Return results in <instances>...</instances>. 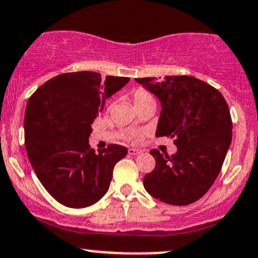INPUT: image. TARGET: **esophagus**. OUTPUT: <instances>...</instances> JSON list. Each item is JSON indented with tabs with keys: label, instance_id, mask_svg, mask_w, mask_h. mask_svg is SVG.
I'll return each instance as SVG.
<instances>
[{
	"label": "esophagus",
	"instance_id": "34e87169",
	"mask_svg": "<svg viewBox=\"0 0 258 258\" xmlns=\"http://www.w3.org/2000/svg\"><path fill=\"white\" fill-rule=\"evenodd\" d=\"M128 154L130 155H138V154H141V151H138V149H136V148H128Z\"/></svg>",
	"mask_w": 258,
	"mask_h": 258
}]
</instances>
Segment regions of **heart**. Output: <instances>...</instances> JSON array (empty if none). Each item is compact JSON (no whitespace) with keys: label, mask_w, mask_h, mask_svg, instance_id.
Instances as JSON below:
<instances>
[{"label":"heart","mask_w":258,"mask_h":258,"mask_svg":"<svg viewBox=\"0 0 258 258\" xmlns=\"http://www.w3.org/2000/svg\"><path fill=\"white\" fill-rule=\"evenodd\" d=\"M132 99H134V103L136 107L144 105L147 103H152V101H155L154 98L148 90L146 89H137L135 90L134 94H132Z\"/></svg>","instance_id":"1"}]
</instances>
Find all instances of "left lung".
<instances>
[{"label": "left lung", "mask_w": 258, "mask_h": 258, "mask_svg": "<svg viewBox=\"0 0 258 258\" xmlns=\"http://www.w3.org/2000/svg\"><path fill=\"white\" fill-rule=\"evenodd\" d=\"M160 100L155 136L174 138L171 157L152 149L154 170L143 179L146 191L164 203L187 206L216 181L231 143L230 111L219 90L192 76L136 78Z\"/></svg>", "instance_id": "left-lung-1"}]
</instances>
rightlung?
<instances>
[{"mask_svg":"<svg viewBox=\"0 0 258 258\" xmlns=\"http://www.w3.org/2000/svg\"><path fill=\"white\" fill-rule=\"evenodd\" d=\"M130 78L81 71L51 78L29 98L24 115L28 158L41 185L61 205L84 208L109 189L112 170L127 148L109 144L95 153L92 124L107 98Z\"/></svg>","mask_w":258,"mask_h":258,"instance_id":"obj_1","label":"right lung"}]
</instances>
